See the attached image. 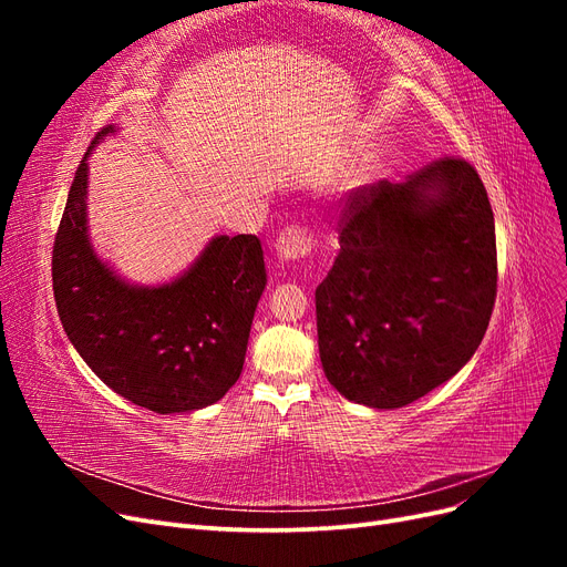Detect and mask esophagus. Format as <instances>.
I'll return each mask as SVG.
<instances>
[{"mask_svg":"<svg viewBox=\"0 0 567 567\" xmlns=\"http://www.w3.org/2000/svg\"><path fill=\"white\" fill-rule=\"evenodd\" d=\"M310 250H312V234L298 225L286 227L277 238V255L281 262L302 260Z\"/></svg>","mask_w":567,"mask_h":567,"instance_id":"34e87169","label":"esophagus"}]
</instances>
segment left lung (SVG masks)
<instances>
[{
    "label": "left lung",
    "mask_w": 567,
    "mask_h": 567,
    "mask_svg": "<svg viewBox=\"0 0 567 567\" xmlns=\"http://www.w3.org/2000/svg\"><path fill=\"white\" fill-rule=\"evenodd\" d=\"M317 286L319 357L350 402L400 409L468 362L496 298L494 215L475 167L440 158L354 188Z\"/></svg>",
    "instance_id": "1"
}]
</instances>
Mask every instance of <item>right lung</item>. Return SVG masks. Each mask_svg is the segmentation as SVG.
I'll return each instance as SVG.
<instances>
[{
  "label": "right lung",
  "instance_id": "add662e5",
  "mask_svg": "<svg viewBox=\"0 0 567 567\" xmlns=\"http://www.w3.org/2000/svg\"><path fill=\"white\" fill-rule=\"evenodd\" d=\"M78 165L51 255L63 329L111 390L156 414L210 406L244 371L250 323L267 286L260 238L215 236L182 277L134 286L101 262L87 231V158Z\"/></svg>",
  "mask_w": 567,
  "mask_h": 567
}]
</instances>
